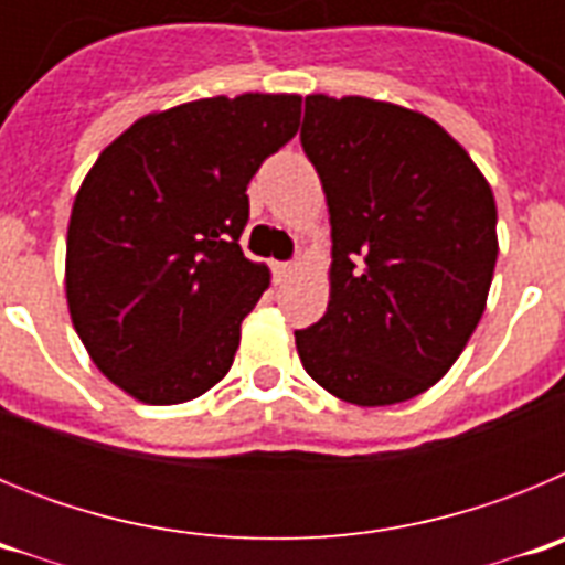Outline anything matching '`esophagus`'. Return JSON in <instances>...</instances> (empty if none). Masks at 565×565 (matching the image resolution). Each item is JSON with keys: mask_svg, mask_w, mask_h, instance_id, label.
Masks as SVG:
<instances>
[{"mask_svg": "<svg viewBox=\"0 0 565 565\" xmlns=\"http://www.w3.org/2000/svg\"><path fill=\"white\" fill-rule=\"evenodd\" d=\"M294 271H297V263H277V266H274V274H277V282H286V279L291 277Z\"/></svg>", "mask_w": 565, "mask_h": 565, "instance_id": "obj_1", "label": "esophagus"}]
</instances>
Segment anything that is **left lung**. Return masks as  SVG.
<instances>
[{"label":"left lung","instance_id":"1","mask_svg":"<svg viewBox=\"0 0 565 565\" xmlns=\"http://www.w3.org/2000/svg\"><path fill=\"white\" fill-rule=\"evenodd\" d=\"M302 149L331 214V299L297 331L317 384L359 407L398 404L450 371L498 259L492 189L433 118L362 96L306 98Z\"/></svg>","mask_w":565,"mask_h":565}]
</instances>
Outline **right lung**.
Returning a JSON list of instances; mask_svg holds the SVG:
<instances>
[{
    "mask_svg": "<svg viewBox=\"0 0 565 565\" xmlns=\"http://www.w3.org/2000/svg\"><path fill=\"white\" fill-rule=\"evenodd\" d=\"M302 98L214 96L149 113L98 154L73 203L64 288L98 371L143 404L203 396L234 362L268 268L239 248L248 181Z\"/></svg>",
    "mask_w": 565,
    "mask_h": 565,
    "instance_id": "1",
    "label": "right lung"
}]
</instances>
